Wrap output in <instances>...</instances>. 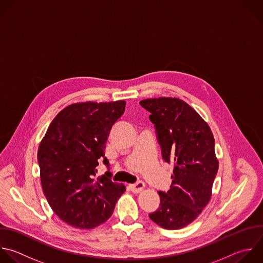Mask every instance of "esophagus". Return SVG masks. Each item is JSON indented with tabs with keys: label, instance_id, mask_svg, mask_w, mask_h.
I'll use <instances>...</instances> for the list:
<instances>
[{
	"label": "esophagus",
	"instance_id": "obj_1",
	"mask_svg": "<svg viewBox=\"0 0 263 263\" xmlns=\"http://www.w3.org/2000/svg\"><path fill=\"white\" fill-rule=\"evenodd\" d=\"M144 183L143 182H137V183H135V184H132V185H130V188H131V190H132V192H134V193H139V192H141L143 189H144Z\"/></svg>",
	"mask_w": 263,
	"mask_h": 263
}]
</instances>
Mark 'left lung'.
Listing matches in <instances>:
<instances>
[{"label": "left lung", "mask_w": 263, "mask_h": 263, "mask_svg": "<svg viewBox=\"0 0 263 263\" xmlns=\"http://www.w3.org/2000/svg\"><path fill=\"white\" fill-rule=\"evenodd\" d=\"M139 104L151 112L163 160L174 165L170 189L158 192L160 205L148 217L165 229H181L192 223L211 199L219 168L214 135L181 99L154 98Z\"/></svg>", "instance_id": "8db88e82"}]
</instances>
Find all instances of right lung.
Returning <instances> with one entry per match:
<instances>
[{"mask_svg": "<svg viewBox=\"0 0 263 263\" xmlns=\"http://www.w3.org/2000/svg\"><path fill=\"white\" fill-rule=\"evenodd\" d=\"M126 102H84L67 106L50 123L38 148L44 195L58 217L79 229H92L114 213L125 191L106 171L95 179L109 132Z\"/></svg>", "mask_w": 263, "mask_h": 263, "instance_id": "obj_1", "label": "right lung"}]
</instances>
